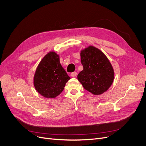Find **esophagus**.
Wrapping results in <instances>:
<instances>
[{"instance_id": "esophagus-1", "label": "esophagus", "mask_w": 146, "mask_h": 146, "mask_svg": "<svg viewBox=\"0 0 146 146\" xmlns=\"http://www.w3.org/2000/svg\"><path fill=\"white\" fill-rule=\"evenodd\" d=\"M77 74H78V73H77V72H73V73H71V76H72V77H73V78H75L76 76H77Z\"/></svg>"}]
</instances>
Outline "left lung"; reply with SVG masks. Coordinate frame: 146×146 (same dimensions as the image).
I'll return each mask as SVG.
<instances>
[{
    "instance_id": "left-lung-1",
    "label": "left lung",
    "mask_w": 146,
    "mask_h": 146,
    "mask_svg": "<svg viewBox=\"0 0 146 146\" xmlns=\"http://www.w3.org/2000/svg\"><path fill=\"white\" fill-rule=\"evenodd\" d=\"M80 57L83 70L78 74V79L92 94H103L111 86L114 79V72L109 60L93 46L81 51Z\"/></svg>"
}]
</instances>
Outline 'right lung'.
<instances>
[{"instance_id":"obj_1","label":"right lung","mask_w":146,"mask_h":146,"mask_svg":"<svg viewBox=\"0 0 146 146\" xmlns=\"http://www.w3.org/2000/svg\"><path fill=\"white\" fill-rule=\"evenodd\" d=\"M70 79L60 63L59 56L52 51L45 55L38 66L34 84L36 91L42 96L54 98L62 92Z\"/></svg>"}]
</instances>
